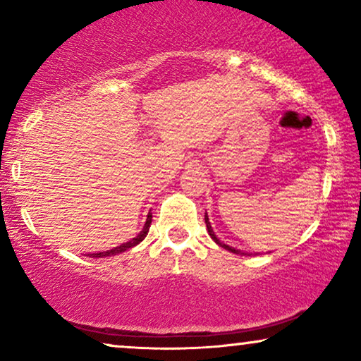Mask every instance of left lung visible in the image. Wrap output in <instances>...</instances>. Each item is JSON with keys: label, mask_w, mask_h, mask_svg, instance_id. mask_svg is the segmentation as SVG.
<instances>
[{"label": "left lung", "mask_w": 361, "mask_h": 361, "mask_svg": "<svg viewBox=\"0 0 361 361\" xmlns=\"http://www.w3.org/2000/svg\"><path fill=\"white\" fill-rule=\"evenodd\" d=\"M205 224H207V230H209V235L212 236V240H214L216 245H220L221 248L228 250V251H231V253H235V255H246V253H243V251H240V250H235V248H231V246H228V245L221 243V241H220L219 238H216V235L214 233V230H212V225H210V221H209V216H207V214H205Z\"/></svg>", "instance_id": "8db88e82"}]
</instances>
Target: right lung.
<instances>
[{
	"instance_id": "obj_1",
	"label": "right lung",
	"mask_w": 361,
	"mask_h": 361,
	"mask_svg": "<svg viewBox=\"0 0 361 361\" xmlns=\"http://www.w3.org/2000/svg\"><path fill=\"white\" fill-rule=\"evenodd\" d=\"M151 220H152V215H151V214H147V219H146L145 228H142V231H141L140 235L136 236V238H133L131 241H128V243H123V245H120V246H116V248H113V250H108V251H100V253H93V255H92V258H105V256H115V255H118V253H123V251H126V250L133 248V246L140 245L141 241L146 238L147 231H149Z\"/></svg>"
}]
</instances>
